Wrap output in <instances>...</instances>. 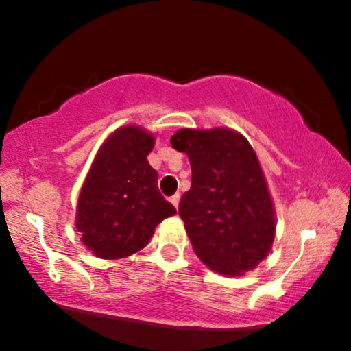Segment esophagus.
Masks as SVG:
<instances>
[{"label":"esophagus","mask_w":351,"mask_h":351,"mask_svg":"<svg viewBox=\"0 0 351 351\" xmlns=\"http://www.w3.org/2000/svg\"><path fill=\"white\" fill-rule=\"evenodd\" d=\"M170 201H171L173 206H175L176 209H178V204H180V195H173L171 198H170Z\"/></svg>","instance_id":"34e87169"}]
</instances>
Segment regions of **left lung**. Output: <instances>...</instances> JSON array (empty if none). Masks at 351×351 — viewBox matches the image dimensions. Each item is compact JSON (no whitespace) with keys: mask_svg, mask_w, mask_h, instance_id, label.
<instances>
[{"mask_svg":"<svg viewBox=\"0 0 351 351\" xmlns=\"http://www.w3.org/2000/svg\"><path fill=\"white\" fill-rule=\"evenodd\" d=\"M171 145L191 165V188L178 213L196 256L224 276L251 271L271 251L276 232L272 199L252 147L229 128H183Z\"/></svg>","mask_w":351,"mask_h":351,"instance_id":"8db88e82","label":"left lung"}]
</instances>
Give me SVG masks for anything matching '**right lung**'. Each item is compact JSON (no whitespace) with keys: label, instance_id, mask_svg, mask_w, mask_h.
<instances>
[{"label":"right lung","instance_id":"obj_1","mask_svg":"<svg viewBox=\"0 0 351 351\" xmlns=\"http://www.w3.org/2000/svg\"><path fill=\"white\" fill-rule=\"evenodd\" d=\"M153 136L128 125L102 145L79 196L75 226L80 239L102 259L143 249L165 217L176 213L158 189L148 163Z\"/></svg>","mask_w":351,"mask_h":351}]
</instances>
